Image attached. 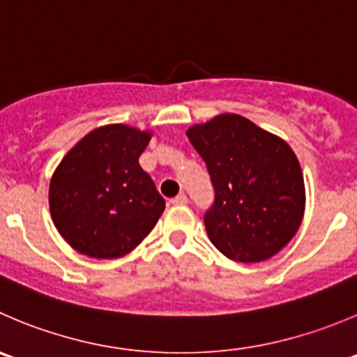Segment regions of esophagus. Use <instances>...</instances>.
Here are the masks:
<instances>
[{
  "label": "esophagus",
  "mask_w": 357,
  "mask_h": 357,
  "mask_svg": "<svg viewBox=\"0 0 357 357\" xmlns=\"http://www.w3.org/2000/svg\"><path fill=\"white\" fill-rule=\"evenodd\" d=\"M171 204L172 206H185V204H188V197H186L185 193H179L174 199H171Z\"/></svg>",
  "instance_id": "obj_1"
}]
</instances>
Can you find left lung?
<instances>
[{
    "mask_svg": "<svg viewBox=\"0 0 357 357\" xmlns=\"http://www.w3.org/2000/svg\"><path fill=\"white\" fill-rule=\"evenodd\" d=\"M186 136L214 188L204 214L209 241L241 263L278 255L295 237L305 211L303 174L291 148L234 113L193 126Z\"/></svg>",
    "mask_w": 357,
    "mask_h": 357,
    "instance_id": "left-lung-1",
    "label": "left lung"
}]
</instances>
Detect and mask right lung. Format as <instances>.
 I'll list each match as a JSON object with an SVG mask.
<instances>
[{
    "mask_svg": "<svg viewBox=\"0 0 357 357\" xmlns=\"http://www.w3.org/2000/svg\"><path fill=\"white\" fill-rule=\"evenodd\" d=\"M150 132L106 126L86 134L62 158L48 202L64 241L91 258H120L157 225L164 197L139 165Z\"/></svg>",
    "mask_w": 357,
    "mask_h": 357,
    "instance_id": "add662e5",
    "label": "right lung"
}]
</instances>
